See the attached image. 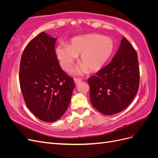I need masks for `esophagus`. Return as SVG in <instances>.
<instances>
[{"label":"esophagus","mask_w":158,"mask_h":158,"mask_svg":"<svg viewBox=\"0 0 158 158\" xmlns=\"http://www.w3.org/2000/svg\"><path fill=\"white\" fill-rule=\"evenodd\" d=\"M81 82H82V80H81V79H79V78H75L74 79V83H75L76 85L79 84L80 83H81Z\"/></svg>","instance_id":"obj_1"}]
</instances>
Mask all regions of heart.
<instances>
[{
    "mask_svg": "<svg viewBox=\"0 0 158 158\" xmlns=\"http://www.w3.org/2000/svg\"><path fill=\"white\" fill-rule=\"evenodd\" d=\"M114 48L113 40L98 34H88L73 38L68 45H59L55 53L64 70H69L76 57L82 64L74 70L75 74L95 73L101 70L111 57Z\"/></svg>",
    "mask_w": 158,
    "mask_h": 158,
    "instance_id": "1",
    "label": "heart"
}]
</instances>
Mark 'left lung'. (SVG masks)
<instances>
[{
  "mask_svg": "<svg viewBox=\"0 0 158 158\" xmlns=\"http://www.w3.org/2000/svg\"><path fill=\"white\" fill-rule=\"evenodd\" d=\"M90 101L106 115L122 111L138 92L140 71L135 49L125 37L111 63L88 78Z\"/></svg>",
  "mask_w": 158,
  "mask_h": 158,
  "instance_id": "8db88e82",
  "label": "left lung"
}]
</instances>
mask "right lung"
<instances>
[{"label": "right lung", "mask_w": 158, "mask_h": 158, "mask_svg": "<svg viewBox=\"0 0 158 158\" xmlns=\"http://www.w3.org/2000/svg\"><path fill=\"white\" fill-rule=\"evenodd\" d=\"M56 39L41 32L27 44L21 57L19 80L27 107L40 120L52 123L63 115L75 87L61 69L55 45Z\"/></svg>", "instance_id": "1"}]
</instances>
